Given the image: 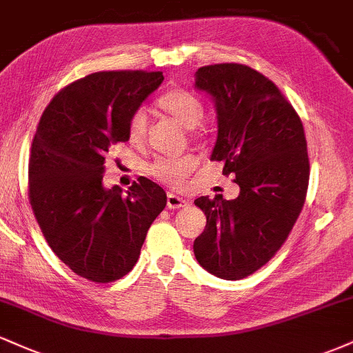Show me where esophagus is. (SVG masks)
<instances>
[{"label": "esophagus", "instance_id": "1", "mask_svg": "<svg viewBox=\"0 0 353 353\" xmlns=\"http://www.w3.org/2000/svg\"><path fill=\"white\" fill-rule=\"evenodd\" d=\"M188 204H189L188 201L182 199V197H179V196H176V194H172V192L168 194V208L169 209H181V208H185Z\"/></svg>", "mask_w": 353, "mask_h": 353}]
</instances>
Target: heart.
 Wrapping results in <instances>:
<instances>
[{
  "mask_svg": "<svg viewBox=\"0 0 353 353\" xmlns=\"http://www.w3.org/2000/svg\"><path fill=\"white\" fill-rule=\"evenodd\" d=\"M159 106L165 114H169L184 128L194 129L199 125L204 117V104L192 92L185 89H171L164 92L157 99ZM148 128V117L143 109H137L129 119L128 134L129 141L134 144H141L145 137ZM197 168V157L194 154H179V156H159L148 165V172L156 181L171 188H179L190 176V172Z\"/></svg>",
  "mask_w": 353,
  "mask_h": 353,
  "instance_id": "1",
  "label": "heart"
}]
</instances>
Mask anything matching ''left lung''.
I'll return each instance as SVG.
<instances>
[{"label":"left lung","mask_w":353,"mask_h":353,"mask_svg":"<svg viewBox=\"0 0 353 353\" xmlns=\"http://www.w3.org/2000/svg\"><path fill=\"white\" fill-rule=\"evenodd\" d=\"M194 88L216 106L210 159L221 161L222 174H234L241 188L232 201H194L208 219L194 255L216 277L239 281L274 257L303 208L309 185L303 125L272 81L244 64L199 68Z\"/></svg>","instance_id":"left-lung-1"}]
</instances>
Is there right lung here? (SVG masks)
<instances>
[{
	"instance_id": "right-lung-1",
	"label": "right lung",
	"mask_w": 353,
	"mask_h": 353,
	"mask_svg": "<svg viewBox=\"0 0 353 353\" xmlns=\"http://www.w3.org/2000/svg\"><path fill=\"white\" fill-rule=\"evenodd\" d=\"M164 81L161 71H101L74 81L44 109L31 145L30 201L48 244L92 282L124 277L139 259L165 192L141 177L125 196L104 188L106 152L129 141V119Z\"/></svg>"
}]
</instances>
